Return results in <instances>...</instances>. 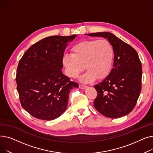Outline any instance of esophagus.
<instances>
[{
  "mask_svg": "<svg viewBox=\"0 0 153 153\" xmlns=\"http://www.w3.org/2000/svg\"><path fill=\"white\" fill-rule=\"evenodd\" d=\"M79 87L80 89H85V88L87 87V85H82V84H79Z\"/></svg>",
  "mask_w": 153,
  "mask_h": 153,
  "instance_id": "34e87169",
  "label": "esophagus"
}]
</instances>
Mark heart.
<instances>
[{"mask_svg": "<svg viewBox=\"0 0 153 153\" xmlns=\"http://www.w3.org/2000/svg\"><path fill=\"white\" fill-rule=\"evenodd\" d=\"M70 51L71 54H65L62 57L66 74L76 79L85 68L87 71L81 78L82 82L106 77L113 66L115 50L108 39L84 40L74 45Z\"/></svg>", "mask_w": 153, "mask_h": 153, "instance_id": "b5f03b06", "label": "heart"}]
</instances>
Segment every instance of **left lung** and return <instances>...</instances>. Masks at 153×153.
I'll use <instances>...</instances> for the list:
<instances>
[{
    "label": "left lung",
    "instance_id": "obj_1",
    "mask_svg": "<svg viewBox=\"0 0 153 153\" xmlns=\"http://www.w3.org/2000/svg\"><path fill=\"white\" fill-rule=\"evenodd\" d=\"M107 38L115 50L114 68L103 81L94 85L97 92L95 108L108 118L128 115L133 110L141 91L142 66L137 52L109 32L88 34Z\"/></svg>",
    "mask_w": 153,
    "mask_h": 153
}]
</instances>
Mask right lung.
Returning a JSON list of instances; mask_svg holds the SVG:
<instances>
[{
	"mask_svg": "<svg viewBox=\"0 0 153 153\" xmlns=\"http://www.w3.org/2000/svg\"><path fill=\"white\" fill-rule=\"evenodd\" d=\"M76 36L45 38L31 46L19 61L17 90L22 107L33 117L58 118L67 108L71 90L79 87L61 71L64 50Z\"/></svg>",
	"mask_w": 153,
	"mask_h": 153,
	"instance_id": "right-lung-1",
	"label": "right lung"
}]
</instances>
